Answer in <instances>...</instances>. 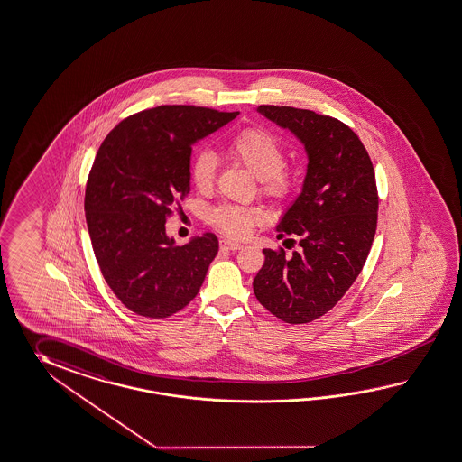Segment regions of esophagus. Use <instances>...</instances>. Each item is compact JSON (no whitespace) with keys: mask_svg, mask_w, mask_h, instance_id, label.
Instances as JSON below:
<instances>
[{"mask_svg":"<svg viewBox=\"0 0 462 462\" xmlns=\"http://www.w3.org/2000/svg\"><path fill=\"white\" fill-rule=\"evenodd\" d=\"M242 247H244L242 244L234 242V240H228V238H222V240H220V248H222V250H232V252H236V250H240Z\"/></svg>","mask_w":462,"mask_h":462,"instance_id":"obj_1","label":"esophagus"}]
</instances>
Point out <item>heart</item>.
<instances>
[{"instance_id":"b5f03b06","label":"heart","mask_w":462,"mask_h":462,"mask_svg":"<svg viewBox=\"0 0 462 462\" xmlns=\"http://www.w3.org/2000/svg\"><path fill=\"white\" fill-rule=\"evenodd\" d=\"M226 153L259 179L260 190L272 200H283L293 190L295 179L285 167L287 152L279 136L260 126H250L236 134L226 145ZM190 177L197 190L210 191L217 179L214 153L203 150L191 162ZM260 220L255 208L240 205H220L210 214V224L228 236H248Z\"/></svg>"}]
</instances>
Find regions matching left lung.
I'll list each match as a JSON object with an SVG mask.
<instances>
[{
    "mask_svg": "<svg viewBox=\"0 0 462 462\" xmlns=\"http://www.w3.org/2000/svg\"><path fill=\"white\" fill-rule=\"evenodd\" d=\"M272 122L304 142V190L277 226L300 250L265 248L254 279L260 304L287 324H307L332 310L357 279L377 228L379 193L371 157L347 125L312 110L260 105ZM287 240V242H289Z\"/></svg>",
    "mask_w": 462,
    "mask_h": 462,
    "instance_id": "8db88e82",
    "label": "left lung"
}]
</instances>
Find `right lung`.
Listing matches in <instances>:
<instances>
[{"label": "right lung", "instance_id": "right-lung-1", "mask_svg": "<svg viewBox=\"0 0 462 462\" xmlns=\"http://www.w3.org/2000/svg\"><path fill=\"white\" fill-rule=\"evenodd\" d=\"M236 115L162 105L126 116L98 148L85 191L87 226L103 279L136 315L165 319L200 291L217 236L175 247L165 222L190 191L191 145Z\"/></svg>", "mask_w": 462, "mask_h": 462}]
</instances>
